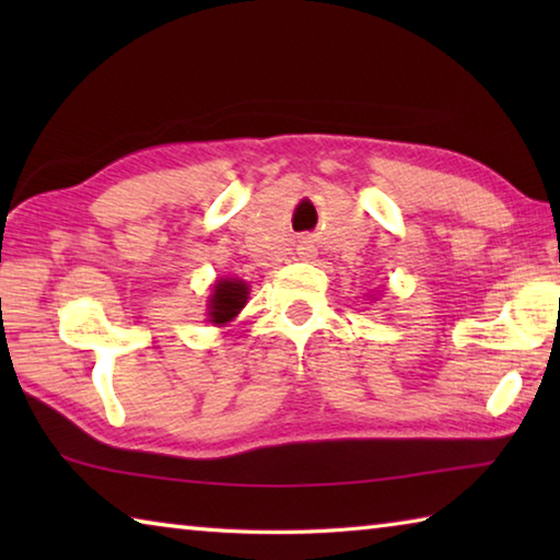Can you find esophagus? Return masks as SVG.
<instances>
[{
	"mask_svg": "<svg viewBox=\"0 0 560 560\" xmlns=\"http://www.w3.org/2000/svg\"><path fill=\"white\" fill-rule=\"evenodd\" d=\"M299 254H303V257L311 259V257H314V249H311V246H301Z\"/></svg>",
	"mask_w": 560,
	"mask_h": 560,
	"instance_id": "1",
	"label": "esophagus"
}]
</instances>
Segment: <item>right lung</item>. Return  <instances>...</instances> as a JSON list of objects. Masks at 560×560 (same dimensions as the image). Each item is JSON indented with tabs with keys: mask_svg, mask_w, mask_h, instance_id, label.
I'll use <instances>...</instances> for the list:
<instances>
[{
	"mask_svg": "<svg viewBox=\"0 0 560 560\" xmlns=\"http://www.w3.org/2000/svg\"><path fill=\"white\" fill-rule=\"evenodd\" d=\"M246 293H249V289H246L244 281L224 279L217 283L210 301L212 324H226V320H232L240 314V308L246 303Z\"/></svg>",
	"mask_w": 560,
	"mask_h": 560,
	"instance_id": "right-lung-1",
	"label": "right lung"
}]
</instances>
